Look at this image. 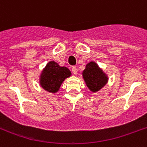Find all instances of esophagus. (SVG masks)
I'll return each instance as SVG.
<instances>
[{"mask_svg": "<svg viewBox=\"0 0 147 147\" xmlns=\"http://www.w3.org/2000/svg\"><path fill=\"white\" fill-rule=\"evenodd\" d=\"M71 71H72V73L74 75H77V73H78V69H77L76 67H72L71 68Z\"/></svg>", "mask_w": 147, "mask_h": 147, "instance_id": "34e87169", "label": "esophagus"}]
</instances>
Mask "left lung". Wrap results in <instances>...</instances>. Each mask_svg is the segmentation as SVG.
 Here are the masks:
<instances>
[{
  "label": "left lung",
  "mask_w": 147,
  "mask_h": 147,
  "mask_svg": "<svg viewBox=\"0 0 147 147\" xmlns=\"http://www.w3.org/2000/svg\"><path fill=\"white\" fill-rule=\"evenodd\" d=\"M83 78L90 91L97 92L107 84L108 78L97 63L90 62L82 72Z\"/></svg>",
  "instance_id": "1"
}]
</instances>
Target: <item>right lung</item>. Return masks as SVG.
<instances>
[{
    "label": "right lung",
    "instance_id": "add662e5",
    "mask_svg": "<svg viewBox=\"0 0 147 147\" xmlns=\"http://www.w3.org/2000/svg\"><path fill=\"white\" fill-rule=\"evenodd\" d=\"M70 76L71 71L68 68L59 66L58 63L51 61L47 63L40 75V85L47 92L55 93L59 91L63 81Z\"/></svg>",
    "mask_w": 147,
    "mask_h": 147
}]
</instances>
